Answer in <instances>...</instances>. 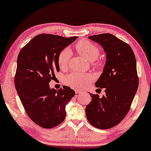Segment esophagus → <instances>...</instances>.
<instances>
[{
  "label": "esophagus",
  "mask_w": 151,
  "mask_h": 151,
  "mask_svg": "<svg viewBox=\"0 0 151 151\" xmlns=\"http://www.w3.org/2000/svg\"><path fill=\"white\" fill-rule=\"evenodd\" d=\"M75 92H76V93H81L82 91H81V90H79V89H75Z\"/></svg>",
  "instance_id": "1"
}]
</instances>
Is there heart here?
Listing matches in <instances>:
<instances>
[{"instance_id": "1", "label": "heart", "mask_w": 151, "mask_h": 151, "mask_svg": "<svg viewBox=\"0 0 151 151\" xmlns=\"http://www.w3.org/2000/svg\"><path fill=\"white\" fill-rule=\"evenodd\" d=\"M76 49L81 56L90 63H95L99 56V50L96 45L87 40H81L76 44ZM71 51L68 47L63 49L58 56V64L60 68L64 69L68 65L70 58ZM93 76L89 74L72 73L64 78L65 84L71 87L78 88L85 85L92 80Z\"/></svg>"}]
</instances>
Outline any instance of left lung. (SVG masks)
I'll return each instance as SVG.
<instances>
[{"label": "left lung", "instance_id": "left-lung-1", "mask_svg": "<svg viewBox=\"0 0 151 151\" xmlns=\"http://www.w3.org/2000/svg\"><path fill=\"white\" fill-rule=\"evenodd\" d=\"M102 47L106 61L101 76L95 82L106 94L100 98L90 93L92 101L85 113L95 128L108 129L118 124L126 116L137 91L138 78L134 54L128 44L110 33L89 36Z\"/></svg>", "mask_w": 151, "mask_h": 151}]
</instances>
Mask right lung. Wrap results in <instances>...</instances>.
<instances>
[{"mask_svg":"<svg viewBox=\"0 0 151 151\" xmlns=\"http://www.w3.org/2000/svg\"><path fill=\"white\" fill-rule=\"evenodd\" d=\"M76 38L40 34L18 55L15 88L28 116L42 128H52L63 122L66 104L75 95L69 87L56 90L50 88L49 83L60 70L59 53Z\"/></svg>","mask_w":151,"mask_h":151,"instance_id":"obj_1","label":"right lung"}]
</instances>
